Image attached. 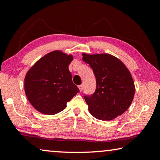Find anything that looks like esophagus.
<instances>
[{
    "instance_id": "obj_1",
    "label": "esophagus",
    "mask_w": 160,
    "mask_h": 160,
    "mask_svg": "<svg viewBox=\"0 0 160 160\" xmlns=\"http://www.w3.org/2000/svg\"><path fill=\"white\" fill-rule=\"evenodd\" d=\"M78 89H79L80 92H82L83 90V85H80L78 86Z\"/></svg>"
}]
</instances>
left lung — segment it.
Masks as SVG:
<instances>
[{"instance_id":"obj_1","label":"left lung","mask_w":160,"mask_h":160,"mask_svg":"<svg viewBox=\"0 0 160 160\" xmlns=\"http://www.w3.org/2000/svg\"><path fill=\"white\" fill-rule=\"evenodd\" d=\"M82 55V60L92 68L97 82L92 95L84 96L89 112L102 121L113 120L123 114L131 106L135 91L128 69L109 53Z\"/></svg>"}]
</instances>
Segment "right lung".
Wrapping results in <instances>:
<instances>
[{"label": "right lung", "mask_w": 160, "mask_h": 160, "mask_svg": "<svg viewBox=\"0 0 160 160\" xmlns=\"http://www.w3.org/2000/svg\"><path fill=\"white\" fill-rule=\"evenodd\" d=\"M72 55L53 51L38 60L25 78L26 96L35 109L53 115L66 109L67 102L79 92L68 69Z\"/></svg>", "instance_id": "1"}]
</instances>
